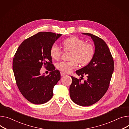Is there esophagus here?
<instances>
[{"label":"esophagus","instance_id":"esophagus-1","mask_svg":"<svg viewBox=\"0 0 129 129\" xmlns=\"http://www.w3.org/2000/svg\"><path fill=\"white\" fill-rule=\"evenodd\" d=\"M60 75H61V76H63L66 75V74L65 73H64V72H60Z\"/></svg>","mask_w":129,"mask_h":129}]
</instances>
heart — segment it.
I'll return each mask as SVG.
<instances>
[{"label": "heart", "instance_id": "1", "mask_svg": "<svg viewBox=\"0 0 129 129\" xmlns=\"http://www.w3.org/2000/svg\"><path fill=\"white\" fill-rule=\"evenodd\" d=\"M64 51H70V61H59L56 63L57 68L64 72H70L76 68L78 62L82 66L89 63L94 55V47L89 43L77 37L69 38L62 42ZM63 52L62 49L57 44L54 43L50 48V55L53 59L58 60Z\"/></svg>", "mask_w": 129, "mask_h": 129}]
</instances>
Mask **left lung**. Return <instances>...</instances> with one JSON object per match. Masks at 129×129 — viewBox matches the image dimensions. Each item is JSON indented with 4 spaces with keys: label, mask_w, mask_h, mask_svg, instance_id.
<instances>
[{
    "label": "left lung",
    "mask_w": 129,
    "mask_h": 129,
    "mask_svg": "<svg viewBox=\"0 0 129 129\" xmlns=\"http://www.w3.org/2000/svg\"><path fill=\"white\" fill-rule=\"evenodd\" d=\"M90 36L95 45V52L91 62L77 70L76 73L87 80L83 83L81 78L71 76L72 83L70 86L71 100L76 104L88 106L103 96L110 86L114 69L113 58L106 43L101 38L91 34L83 33Z\"/></svg>",
    "instance_id": "1"
}]
</instances>
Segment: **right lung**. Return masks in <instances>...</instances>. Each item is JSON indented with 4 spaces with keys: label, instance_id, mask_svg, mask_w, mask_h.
I'll use <instances>...</instances> for the list:
<instances>
[{
    "label": "right lung",
    "instance_id": "obj_1",
    "mask_svg": "<svg viewBox=\"0 0 129 129\" xmlns=\"http://www.w3.org/2000/svg\"><path fill=\"white\" fill-rule=\"evenodd\" d=\"M61 36L38 33L25 40L14 56L13 70L16 85L24 98L33 104L48 102L53 95L54 86L60 80V72L55 70L49 51ZM43 65L51 71L47 76L39 73Z\"/></svg>",
    "mask_w": 129,
    "mask_h": 129
}]
</instances>
